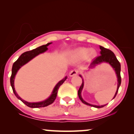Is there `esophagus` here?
I'll use <instances>...</instances> for the list:
<instances>
[{
    "label": "esophagus",
    "mask_w": 134,
    "mask_h": 134,
    "mask_svg": "<svg viewBox=\"0 0 134 134\" xmlns=\"http://www.w3.org/2000/svg\"><path fill=\"white\" fill-rule=\"evenodd\" d=\"M78 72L79 71L77 70H76V69H74V70H72L70 72H69V76L73 77L74 76H76V75L78 74Z\"/></svg>",
    "instance_id": "34e87169"
}]
</instances>
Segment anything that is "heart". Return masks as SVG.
Returning <instances> with one entry per match:
<instances>
[{
  "mask_svg": "<svg viewBox=\"0 0 134 134\" xmlns=\"http://www.w3.org/2000/svg\"><path fill=\"white\" fill-rule=\"evenodd\" d=\"M96 52L94 49H90L87 47H80L75 50L71 54L70 58L74 61H79L86 58L92 59L96 56Z\"/></svg>",
  "mask_w": 134,
  "mask_h": 134,
  "instance_id": "obj_1",
  "label": "heart"
}]
</instances>
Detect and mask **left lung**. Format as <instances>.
Segmentation results:
<instances>
[{
    "label": "left lung",
    "instance_id": "1",
    "mask_svg": "<svg viewBox=\"0 0 134 134\" xmlns=\"http://www.w3.org/2000/svg\"><path fill=\"white\" fill-rule=\"evenodd\" d=\"M99 47L100 49V55L97 57L95 59H94L92 63H91L90 68H92L94 67L96 65H99V64L104 63V62L109 63V65L113 68V69H114L115 71V73H116V74L117 80H118V87H117L116 91V93H115V96L113 98L114 99L115 98V96H116L117 93H118V89L120 87L121 82V75H120L121 65L118 60H117L116 56L115 55L114 53H113L112 51H111L110 50H109V49H106L105 47L101 46H100ZM80 77L81 78H82L81 75H80ZM83 85H84L83 80V79H82V83L81 84V85H80V87L78 91V96L80 100H81L83 104H86V105L91 106V107H96V108H102L107 105V104H105V105H92V104H90L85 101V100L83 99V98H82V96H81V92H82V89H83Z\"/></svg>",
    "mask_w": 134,
    "mask_h": 134
}]
</instances>
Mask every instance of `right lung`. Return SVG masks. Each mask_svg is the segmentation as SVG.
<instances>
[{"label":"right lung","instance_id":"1","mask_svg":"<svg viewBox=\"0 0 134 134\" xmlns=\"http://www.w3.org/2000/svg\"><path fill=\"white\" fill-rule=\"evenodd\" d=\"M52 43H49L46 44L45 45H43L41 46H40L37 47V48L33 49L32 51H27V52H25L23 53V54H21V55L18 58V59L16 60V61L14 62L13 65L12 67V76H11L10 77V83L11 86H12L13 91L14 94H15L16 98L19 99L21 100L22 102H23L24 104H25L27 106H28L29 107L31 108H40V107H46V106L50 105V104H52L55 99H56L57 95L58 90L59 87L61 86L64 82L65 81L66 79H67V76H66L65 78L63 79L62 80L58 82V83L55 85V87H54V90H53L52 94L47 99H46L43 101L39 102H29L25 101V100H23L21 97L19 96V95L17 94V93L16 92L15 89H14V78H15V76L17 73L18 71L21 68L28 63L29 61H30L31 60L33 59L34 57H35L36 56H37L38 55L40 54H42V53L46 51L47 49V46L49 44Z\"/></svg>","mask_w":134,"mask_h":134}]
</instances>
